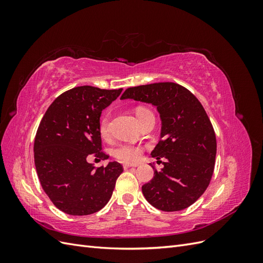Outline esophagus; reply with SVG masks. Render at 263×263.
Instances as JSON below:
<instances>
[{
  "label": "esophagus",
  "instance_id": "obj_1",
  "mask_svg": "<svg viewBox=\"0 0 263 263\" xmlns=\"http://www.w3.org/2000/svg\"><path fill=\"white\" fill-rule=\"evenodd\" d=\"M123 166H124V169H128V168H132V166H136V165H133V164H129V163H124Z\"/></svg>",
  "mask_w": 263,
  "mask_h": 263
}]
</instances>
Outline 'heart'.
I'll return each instance as SVG.
<instances>
[{"label": "heart", "instance_id": "obj_1", "mask_svg": "<svg viewBox=\"0 0 263 263\" xmlns=\"http://www.w3.org/2000/svg\"><path fill=\"white\" fill-rule=\"evenodd\" d=\"M153 114L149 109L145 107H137L136 108V116L138 121L141 122L147 115ZM100 134L103 138H108L109 137V114L105 113L102 116L100 125H99ZM113 155L118 160H121L126 163H135L139 161L142 155V148L138 145L130 144V142H122V144H118L113 149Z\"/></svg>", "mask_w": 263, "mask_h": 263}]
</instances>
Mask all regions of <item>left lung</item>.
Returning a JSON list of instances; mask_svg holds the SVG:
<instances>
[{"instance_id": "obj_1", "label": "left lung", "mask_w": 263, "mask_h": 263, "mask_svg": "<svg viewBox=\"0 0 263 263\" xmlns=\"http://www.w3.org/2000/svg\"><path fill=\"white\" fill-rule=\"evenodd\" d=\"M150 103L161 118V140L151 156L161 170L142 185V194L164 212L184 210L208 189L216 158V136L204 107L184 86L173 82L128 87L121 97Z\"/></svg>"}]
</instances>
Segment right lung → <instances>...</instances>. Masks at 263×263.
Segmentation results:
<instances>
[{
    "mask_svg": "<svg viewBox=\"0 0 263 263\" xmlns=\"http://www.w3.org/2000/svg\"><path fill=\"white\" fill-rule=\"evenodd\" d=\"M123 89L83 85L60 94L36 133L34 158L41 184L55 208L74 216L102 210L113 194L123 166L116 161L95 169L87 157L108 158L99 129L102 110Z\"/></svg>",
    "mask_w": 263,
    "mask_h": 263,
    "instance_id": "add662e5",
    "label": "right lung"
}]
</instances>
